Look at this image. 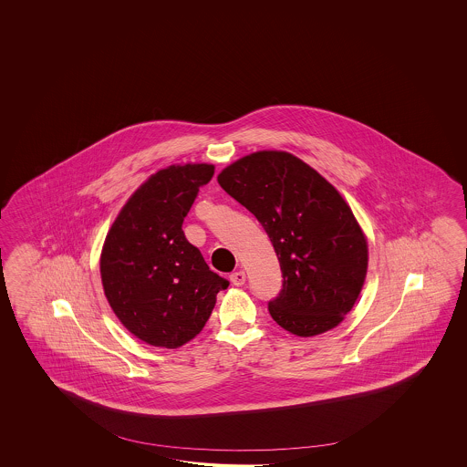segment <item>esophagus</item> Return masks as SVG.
Segmentation results:
<instances>
[{
	"label": "esophagus",
	"instance_id": "34e87169",
	"mask_svg": "<svg viewBox=\"0 0 467 467\" xmlns=\"http://www.w3.org/2000/svg\"><path fill=\"white\" fill-rule=\"evenodd\" d=\"M245 278H247V275H245V272H244V270H238V272L230 274V282H232L234 285H237V287L245 284Z\"/></svg>",
	"mask_w": 467,
	"mask_h": 467
}]
</instances>
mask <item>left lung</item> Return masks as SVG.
<instances>
[{"label": "left lung", "mask_w": 467, "mask_h": 467, "mask_svg": "<svg viewBox=\"0 0 467 467\" xmlns=\"http://www.w3.org/2000/svg\"><path fill=\"white\" fill-rule=\"evenodd\" d=\"M222 189L255 215L282 270L268 302L280 327L312 337L337 327L368 272V242L327 180L287 151H257L219 175Z\"/></svg>", "instance_id": "obj_1"}]
</instances>
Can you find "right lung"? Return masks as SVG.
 Instances as JSON below:
<instances>
[{"label":"right lung","mask_w":467,"mask_h":467,"mask_svg":"<svg viewBox=\"0 0 467 467\" xmlns=\"http://www.w3.org/2000/svg\"><path fill=\"white\" fill-rule=\"evenodd\" d=\"M213 165H171L140 187L111 225L99 258L109 306L130 332L177 348L207 324L229 282L210 270L182 230Z\"/></svg>","instance_id":"add662e5"}]
</instances>
